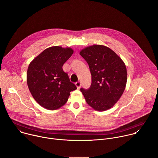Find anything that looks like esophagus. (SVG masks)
<instances>
[{
  "mask_svg": "<svg viewBox=\"0 0 158 158\" xmlns=\"http://www.w3.org/2000/svg\"><path fill=\"white\" fill-rule=\"evenodd\" d=\"M76 87H77V89H80V87H81V82H77L76 83Z\"/></svg>",
  "mask_w": 158,
  "mask_h": 158,
  "instance_id": "1",
  "label": "esophagus"
}]
</instances>
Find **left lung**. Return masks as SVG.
Returning <instances> with one entry per match:
<instances>
[{
    "label": "left lung",
    "instance_id": "obj_1",
    "mask_svg": "<svg viewBox=\"0 0 158 158\" xmlns=\"http://www.w3.org/2000/svg\"><path fill=\"white\" fill-rule=\"evenodd\" d=\"M87 62L92 76L88 89H81L87 103L98 111L113 106L123 94L127 82V70L123 60L110 48L93 45L80 52Z\"/></svg>",
    "mask_w": 158,
    "mask_h": 158
}]
</instances>
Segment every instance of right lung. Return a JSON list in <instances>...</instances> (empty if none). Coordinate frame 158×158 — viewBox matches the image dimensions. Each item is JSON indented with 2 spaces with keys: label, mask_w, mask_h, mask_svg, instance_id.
<instances>
[{
  "label": "right lung",
  "mask_w": 158,
  "mask_h": 158,
  "mask_svg": "<svg viewBox=\"0 0 158 158\" xmlns=\"http://www.w3.org/2000/svg\"><path fill=\"white\" fill-rule=\"evenodd\" d=\"M72 48L53 46L45 49L29 64L27 83L36 102L42 107L56 110L64 106L70 93L77 89L63 64L73 54Z\"/></svg>",
  "instance_id": "add662e5"
}]
</instances>
